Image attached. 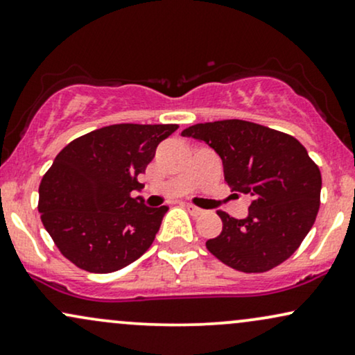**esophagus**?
Instances as JSON below:
<instances>
[{
  "mask_svg": "<svg viewBox=\"0 0 355 355\" xmlns=\"http://www.w3.org/2000/svg\"><path fill=\"white\" fill-rule=\"evenodd\" d=\"M184 207H186V211L191 214V216H200V214H202V209L196 207V205H192V204H184Z\"/></svg>",
  "mask_w": 355,
  "mask_h": 355,
  "instance_id": "34e87169",
  "label": "esophagus"
}]
</instances>
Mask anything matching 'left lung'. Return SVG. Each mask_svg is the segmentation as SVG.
Here are the masks:
<instances>
[{"mask_svg": "<svg viewBox=\"0 0 355 355\" xmlns=\"http://www.w3.org/2000/svg\"><path fill=\"white\" fill-rule=\"evenodd\" d=\"M182 137L207 143L220 156L227 184L248 194L245 218L218 211L222 232L207 250L243 273H263L283 263L316 220L321 173L298 139L243 120L198 123Z\"/></svg>", "mask_w": 355, "mask_h": 355, "instance_id": "left-lung-1", "label": "left lung"}]
</instances>
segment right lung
Segmentation results:
<instances>
[{
    "label": "right lung",
    "instance_id": "right-lung-1",
    "mask_svg": "<svg viewBox=\"0 0 355 355\" xmlns=\"http://www.w3.org/2000/svg\"><path fill=\"white\" fill-rule=\"evenodd\" d=\"M178 125L120 123L73 139L39 186V212L60 253L90 273H112L151 247L166 205L148 207L138 174Z\"/></svg>",
    "mask_w": 355,
    "mask_h": 355
}]
</instances>
